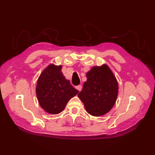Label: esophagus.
Returning <instances> with one entry per match:
<instances>
[{
    "label": "esophagus",
    "instance_id": "obj_1",
    "mask_svg": "<svg viewBox=\"0 0 155 155\" xmlns=\"http://www.w3.org/2000/svg\"><path fill=\"white\" fill-rule=\"evenodd\" d=\"M76 88H77V89L78 91H81L82 90V86H81V84H79V85H78V86L76 87Z\"/></svg>",
    "mask_w": 155,
    "mask_h": 155
}]
</instances>
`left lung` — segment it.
I'll return each instance as SVG.
<instances>
[{"instance_id": "obj_1", "label": "left lung", "mask_w": 155, "mask_h": 155, "mask_svg": "<svg viewBox=\"0 0 155 155\" xmlns=\"http://www.w3.org/2000/svg\"><path fill=\"white\" fill-rule=\"evenodd\" d=\"M87 81L78 96L87 111L94 117L107 113L117 101L118 85L107 65L94 67L87 73Z\"/></svg>"}]
</instances>
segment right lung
Masks as SVG:
<instances>
[{"mask_svg": "<svg viewBox=\"0 0 155 155\" xmlns=\"http://www.w3.org/2000/svg\"><path fill=\"white\" fill-rule=\"evenodd\" d=\"M61 68L62 66H48L41 74L36 87L39 104L52 114L61 113L68 101L78 93L66 79Z\"/></svg>", "mask_w": 155, "mask_h": 155, "instance_id": "right-lung-1", "label": "right lung"}]
</instances>
